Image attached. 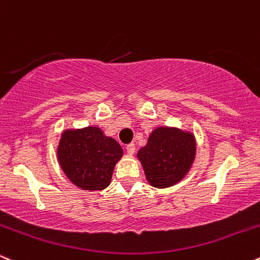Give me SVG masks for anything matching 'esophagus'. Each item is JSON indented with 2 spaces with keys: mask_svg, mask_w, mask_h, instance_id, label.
<instances>
[{
  "mask_svg": "<svg viewBox=\"0 0 260 260\" xmlns=\"http://www.w3.org/2000/svg\"><path fill=\"white\" fill-rule=\"evenodd\" d=\"M125 149H126L127 154L133 155L134 153H135V145H134V143H130V145H126V147H125Z\"/></svg>",
  "mask_w": 260,
  "mask_h": 260,
  "instance_id": "34e87169",
  "label": "esophagus"
}]
</instances>
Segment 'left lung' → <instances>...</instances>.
I'll return each mask as SVG.
<instances>
[{
  "label": "left lung",
  "instance_id": "left-lung-1",
  "mask_svg": "<svg viewBox=\"0 0 260 260\" xmlns=\"http://www.w3.org/2000/svg\"><path fill=\"white\" fill-rule=\"evenodd\" d=\"M196 141L191 133L176 127H157L147 145L137 152L146 179L153 187L166 188L185 178L194 160Z\"/></svg>",
  "mask_w": 260,
  "mask_h": 260
}]
</instances>
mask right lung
<instances>
[{"instance_id":"right-lung-1","label":"right lung","mask_w":260,"mask_h":260,"mask_svg":"<svg viewBox=\"0 0 260 260\" xmlns=\"http://www.w3.org/2000/svg\"><path fill=\"white\" fill-rule=\"evenodd\" d=\"M58 161L64 174L82 190H103L111 184L123 148L97 126L66 130L57 149Z\"/></svg>"}]
</instances>
